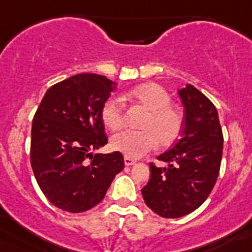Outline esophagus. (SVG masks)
Listing matches in <instances>:
<instances>
[{
  "mask_svg": "<svg viewBox=\"0 0 252 252\" xmlns=\"http://www.w3.org/2000/svg\"><path fill=\"white\" fill-rule=\"evenodd\" d=\"M124 161H125V165L126 166H131V165H135V164H136V161H135V160L130 159V158H126V157H125Z\"/></svg>",
  "mask_w": 252,
  "mask_h": 252,
  "instance_id": "obj_1",
  "label": "esophagus"
}]
</instances>
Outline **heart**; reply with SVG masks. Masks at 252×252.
<instances>
[{
  "label": "heart",
  "mask_w": 252,
  "mask_h": 252,
  "mask_svg": "<svg viewBox=\"0 0 252 252\" xmlns=\"http://www.w3.org/2000/svg\"><path fill=\"white\" fill-rule=\"evenodd\" d=\"M130 101L144 107L148 113L141 122V131H122L111 139V149L130 159H139L159 144L161 148L173 145L183 130V115L171 106V98L161 86L144 83L126 94ZM101 119L111 130L124 126L125 110L119 97L111 95L101 108Z\"/></svg>",
  "instance_id": "b5f03b06"
}]
</instances>
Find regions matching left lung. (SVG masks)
Masks as SVG:
<instances>
[{
    "label": "left lung",
    "mask_w": 252,
    "mask_h": 252,
    "mask_svg": "<svg viewBox=\"0 0 252 252\" xmlns=\"http://www.w3.org/2000/svg\"><path fill=\"white\" fill-rule=\"evenodd\" d=\"M184 107L182 139L151 162L150 179L141 189L146 206L164 218H179L201 206L217 182L223 135L215 104L190 84L178 91Z\"/></svg>",
    "instance_id": "obj_1"
}]
</instances>
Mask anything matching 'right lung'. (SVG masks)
Masks as SVG:
<instances>
[{
    "instance_id": "right-lung-1",
    "label": "right lung",
    "mask_w": 252,
    "mask_h": 252,
    "mask_svg": "<svg viewBox=\"0 0 252 252\" xmlns=\"http://www.w3.org/2000/svg\"><path fill=\"white\" fill-rule=\"evenodd\" d=\"M115 84L104 75H73L51 86L35 112L32 171L45 197L66 212L97 206L125 166L117 151L93 155L107 144L101 108Z\"/></svg>"
}]
</instances>
